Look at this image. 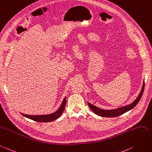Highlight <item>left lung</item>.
<instances>
[{"label":"left lung","mask_w":152,"mask_h":152,"mask_svg":"<svg viewBox=\"0 0 152 152\" xmlns=\"http://www.w3.org/2000/svg\"><path fill=\"white\" fill-rule=\"evenodd\" d=\"M144 88H145V82H143L141 91L140 93H139L138 96L137 97L136 99L131 104L121 107L118 108L116 109L104 110V109H102L98 108V107H97L89 103V102H88V104L89 108L91 109L94 113H95L98 116H102V117H108V118L116 117L118 116H120V115H121V114H124L125 113L129 111V110L133 109L134 107L138 104V102H139V100H140L141 98L142 95L143 91H144Z\"/></svg>","instance_id":"obj_1"}]
</instances>
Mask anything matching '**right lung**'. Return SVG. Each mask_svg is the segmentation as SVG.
<instances>
[{
  "label": "right lung",
  "mask_w": 152,
  "mask_h": 152,
  "mask_svg": "<svg viewBox=\"0 0 152 152\" xmlns=\"http://www.w3.org/2000/svg\"><path fill=\"white\" fill-rule=\"evenodd\" d=\"M66 97H65L62 102V104H61V106L59 107V108L54 113L47 114V115L33 116V115H27V114H24L23 113H21V114H22V115H23V116H25L28 119H31V120H32L34 121H38V122L45 123V122L53 121L57 120L58 118H59L61 114H63L64 110L65 105H66Z\"/></svg>",
  "instance_id": "obj_1"
}]
</instances>
